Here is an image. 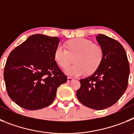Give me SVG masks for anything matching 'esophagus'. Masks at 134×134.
Here are the masks:
<instances>
[{"label": "esophagus", "instance_id": "obj_1", "mask_svg": "<svg viewBox=\"0 0 134 134\" xmlns=\"http://www.w3.org/2000/svg\"><path fill=\"white\" fill-rule=\"evenodd\" d=\"M74 80V79L72 78H70V77H68V82H72Z\"/></svg>", "mask_w": 134, "mask_h": 134}]
</instances>
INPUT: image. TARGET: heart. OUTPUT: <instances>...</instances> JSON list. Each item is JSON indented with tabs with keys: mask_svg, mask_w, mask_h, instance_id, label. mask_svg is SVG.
<instances>
[{
	"mask_svg": "<svg viewBox=\"0 0 134 134\" xmlns=\"http://www.w3.org/2000/svg\"><path fill=\"white\" fill-rule=\"evenodd\" d=\"M68 49L62 46H58L54 52V59L57 64L66 68L75 56L74 65L65 69L66 74L78 77L94 72L101 63L103 51L100 47L93 45V41L85 38H76L67 43Z\"/></svg>",
	"mask_w": 134,
	"mask_h": 134,
	"instance_id": "b5f03b06",
	"label": "heart"
}]
</instances>
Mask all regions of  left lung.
Masks as SVG:
<instances>
[{"label":"left lung","instance_id":"obj_1","mask_svg":"<svg viewBox=\"0 0 134 134\" xmlns=\"http://www.w3.org/2000/svg\"><path fill=\"white\" fill-rule=\"evenodd\" d=\"M96 40L103 51L102 61L91 76L80 80L76 97L86 107L102 110L118 102L125 92L130 65L119 42L103 34H99Z\"/></svg>","mask_w":134,"mask_h":134}]
</instances>
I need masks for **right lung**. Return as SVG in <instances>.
<instances>
[{
  "label": "right lung",
  "mask_w": 134,
  "mask_h": 134,
  "mask_svg": "<svg viewBox=\"0 0 134 134\" xmlns=\"http://www.w3.org/2000/svg\"><path fill=\"white\" fill-rule=\"evenodd\" d=\"M56 37L35 34L9 54L4 71L7 93L12 100L28 110L52 103L57 88L67 81L54 59L60 43Z\"/></svg>",
  "instance_id": "1"
}]
</instances>
